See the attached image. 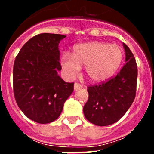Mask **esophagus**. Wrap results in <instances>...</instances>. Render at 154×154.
<instances>
[{
	"label": "esophagus",
	"instance_id": "1",
	"mask_svg": "<svg viewBox=\"0 0 154 154\" xmlns=\"http://www.w3.org/2000/svg\"><path fill=\"white\" fill-rule=\"evenodd\" d=\"M82 89V85H80L79 83H77V82H75V83L74 84V89L75 91L77 90H79V89Z\"/></svg>",
	"mask_w": 154,
	"mask_h": 154
}]
</instances>
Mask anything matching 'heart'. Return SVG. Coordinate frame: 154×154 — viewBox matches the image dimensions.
I'll list each match as a JSON object with an SVG mask.
<instances>
[{
    "label": "heart",
    "instance_id": "obj_1",
    "mask_svg": "<svg viewBox=\"0 0 154 154\" xmlns=\"http://www.w3.org/2000/svg\"><path fill=\"white\" fill-rule=\"evenodd\" d=\"M123 51L116 45L99 42L83 43L73 48L72 54L65 52L61 58V65L68 79L79 74L81 66L91 81L99 82L107 79L120 65Z\"/></svg>",
    "mask_w": 154,
    "mask_h": 154
}]
</instances>
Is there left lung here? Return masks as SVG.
I'll return each mask as SVG.
<instances>
[{
	"mask_svg": "<svg viewBox=\"0 0 154 154\" xmlns=\"http://www.w3.org/2000/svg\"><path fill=\"white\" fill-rule=\"evenodd\" d=\"M126 65L115 77L89 85V99L83 107L85 117L96 126L113 124L127 112L137 92V65L133 54L123 43Z\"/></svg>",
	"mask_w": 154,
	"mask_h": 154,
	"instance_id": "1",
	"label": "left lung"
}]
</instances>
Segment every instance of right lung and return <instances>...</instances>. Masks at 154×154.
Segmentation results:
<instances>
[{"label": "right lung", "mask_w": 154, "mask_h": 154, "mask_svg": "<svg viewBox=\"0 0 154 154\" xmlns=\"http://www.w3.org/2000/svg\"><path fill=\"white\" fill-rule=\"evenodd\" d=\"M63 35H37L22 46L13 69V89L16 103L27 117L45 124L55 121L66 99L74 90V83L58 75L62 69L58 44Z\"/></svg>", "instance_id": "obj_1"}]
</instances>
